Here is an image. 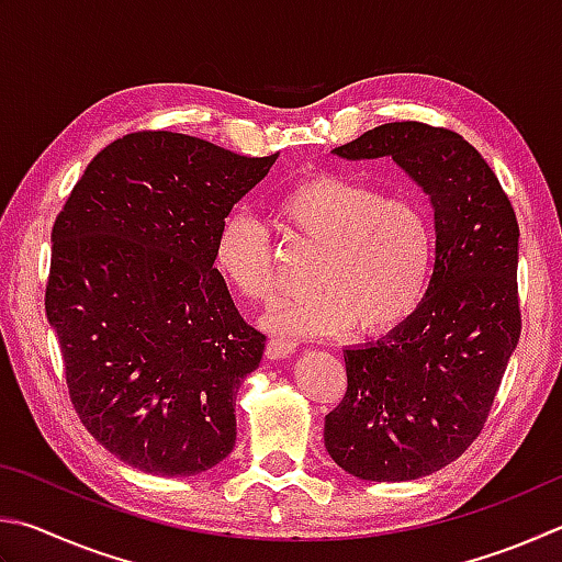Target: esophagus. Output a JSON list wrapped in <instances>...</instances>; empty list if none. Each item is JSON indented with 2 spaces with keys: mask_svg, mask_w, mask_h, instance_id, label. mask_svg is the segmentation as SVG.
Returning <instances> with one entry per match:
<instances>
[{
  "mask_svg": "<svg viewBox=\"0 0 562 562\" xmlns=\"http://www.w3.org/2000/svg\"><path fill=\"white\" fill-rule=\"evenodd\" d=\"M294 349H297V341L290 339V336H272L268 341V349H265V356H268V359H284V356H290Z\"/></svg>",
  "mask_w": 562,
  "mask_h": 562,
  "instance_id": "1",
  "label": "esophagus"
}]
</instances>
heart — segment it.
I'll list each match as a JSON object with an SVG mask.
<instances>
[{
    "instance_id": "1",
    "label": "heart",
    "mask_w": 562,
    "mask_h": 562,
    "mask_svg": "<svg viewBox=\"0 0 562 562\" xmlns=\"http://www.w3.org/2000/svg\"><path fill=\"white\" fill-rule=\"evenodd\" d=\"M272 218L290 246L314 250V288L278 304L274 329L322 334L359 324L363 334H387L420 310L437 262L435 221L420 199L385 196L369 181L319 171L278 193ZM213 262L250 302H268L278 290L274 240L246 213L221 223Z\"/></svg>"
}]
</instances>
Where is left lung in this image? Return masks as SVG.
<instances>
[{
    "instance_id": "left-lung-1",
    "label": "left lung",
    "mask_w": 562,
    "mask_h": 562,
    "mask_svg": "<svg viewBox=\"0 0 562 562\" xmlns=\"http://www.w3.org/2000/svg\"><path fill=\"white\" fill-rule=\"evenodd\" d=\"M334 151L393 157L435 206L425 302L383 341L344 351V401L324 417V445L341 469L407 482L464 454L492 413L521 336L518 221L492 167L447 127L387 122Z\"/></svg>"
}]
</instances>
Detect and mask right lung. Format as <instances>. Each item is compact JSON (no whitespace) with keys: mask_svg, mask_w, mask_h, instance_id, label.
I'll return each instance as SVG.
<instances>
[{"mask_svg":"<svg viewBox=\"0 0 562 562\" xmlns=\"http://www.w3.org/2000/svg\"><path fill=\"white\" fill-rule=\"evenodd\" d=\"M274 159L130 132L90 161L56 216L46 316L70 403L142 472L201 474L236 445L233 397L265 334L238 314L213 243Z\"/></svg>","mask_w":562,"mask_h":562,"instance_id":"add662e5","label":"right lung"}]
</instances>
